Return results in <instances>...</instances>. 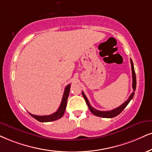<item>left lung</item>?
Listing matches in <instances>:
<instances>
[{
    "label": "left lung",
    "mask_w": 152,
    "mask_h": 152,
    "mask_svg": "<svg viewBox=\"0 0 152 152\" xmlns=\"http://www.w3.org/2000/svg\"><path fill=\"white\" fill-rule=\"evenodd\" d=\"M130 63H131V67H132V89H133V92L131 94V95L129 96V98L126 102L123 103V104L121 105V106H118V108H114V109L111 110H107V111H102V110H98L95 108H94L92 106H91L90 104H89V101L87 97H86L85 94H84L83 91H82V96H83L84 98L85 99V102L87 103L88 107H89L90 111L94 115L99 116V117H102V118H111L115 117L118 115H119L120 113L123 111V110L125 109V108L128 106V104H129V102L132 100V99L133 98L134 94V91L136 89V75H135V72H134V65H133V63H132V59H130Z\"/></svg>",
    "instance_id": "8db88e82"
}]
</instances>
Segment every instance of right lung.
Listing matches in <instances>:
<instances>
[{
    "label": "right lung",
    "instance_id": "right-lung-1",
    "mask_svg": "<svg viewBox=\"0 0 152 152\" xmlns=\"http://www.w3.org/2000/svg\"><path fill=\"white\" fill-rule=\"evenodd\" d=\"M70 84H69L68 85L66 86V87L65 88L64 93H63V99H62L61 104L58 109L57 110V111L55 113L51 114V115H33V114L29 113L31 115V117H33L34 118H35L39 122H50V121H54L56 120L60 119L62 118V116L63 115V114L65 113V108H66L67 106V98H68L69 93H70Z\"/></svg>",
    "mask_w": 152,
    "mask_h": 152
}]
</instances>
